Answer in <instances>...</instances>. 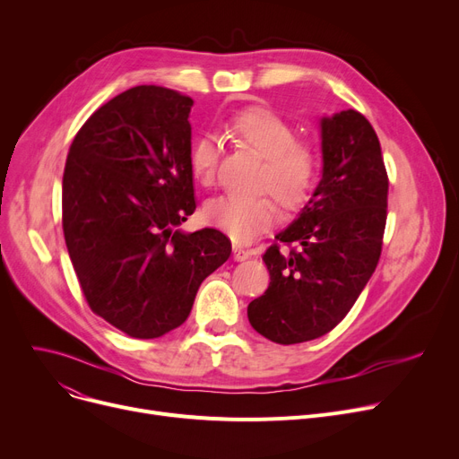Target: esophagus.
I'll return each mask as SVG.
<instances>
[{"instance_id":"1","label":"esophagus","mask_w":459,"mask_h":459,"mask_svg":"<svg viewBox=\"0 0 459 459\" xmlns=\"http://www.w3.org/2000/svg\"><path fill=\"white\" fill-rule=\"evenodd\" d=\"M232 253H234V260L242 262V260H247L251 256V251L249 249H244L242 246H232Z\"/></svg>"}]
</instances>
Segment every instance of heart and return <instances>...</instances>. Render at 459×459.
Listing matches in <instances>:
<instances>
[{
    "label": "heart",
    "instance_id": "heart-1",
    "mask_svg": "<svg viewBox=\"0 0 459 459\" xmlns=\"http://www.w3.org/2000/svg\"><path fill=\"white\" fill-rule=\"evenodd\" d=\"M227 134L262 161L255 178V197L220 195L204 204L206 221L225 230L234 242H251L275 221V204L282 210L299 208L320 175V152L315 144L298 139L296 128L272 109L239 111L225 125ZM220 160V144L201 135L191 144L189 167L201 184H212Z\"/></svg>",
    "mask_w": 459,
    "mask_h": 459
}]
</instances>
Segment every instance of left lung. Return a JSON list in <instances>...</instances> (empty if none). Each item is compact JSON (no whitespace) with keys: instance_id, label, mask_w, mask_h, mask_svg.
Wrapping results in <instances>:
<instances>
[{"instance_id":"8db88e82","label":"left lung","mask_w":459,"mask_h":459,"mask_svg":"<svg viewBox=\"0 0 459 459\" xmlns=\"http://www.w3.org/2000/svg\"><path fill=\"white\" fill-rule=\"evenodd\" d=\"M322 152L315 195L262 255L270 286L247 307L255 331L277 344L339 325L381 256L389 177L372 125L353 109L322 118Z\"/></svg>"}]
</instances>
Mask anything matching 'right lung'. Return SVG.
<instances>
[{"label": "right lung", "instance_id": "add662e5", "mask_svg": "<svg viewBox=\"0 0 459 459\" xmlns=\"http://www.w3.org/2000/svg\"><path fill=\"white\" fill-rule=\"evenodd\" d=\"M189 96L120 92L78 130L63 175V232L85 301L134 339L189 316L201 282L230 256L215 229L178 230L195 212Z\"/></svg>", "mask_w": 459, "mask_h": 459}]
</instances>
